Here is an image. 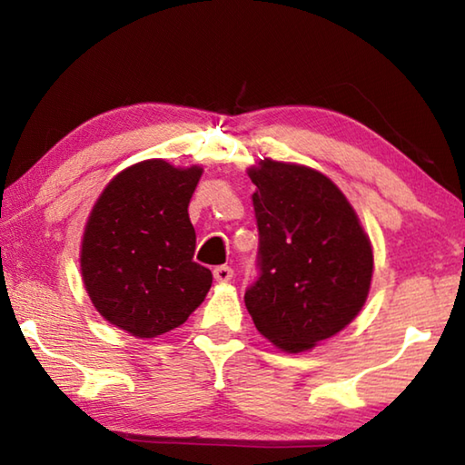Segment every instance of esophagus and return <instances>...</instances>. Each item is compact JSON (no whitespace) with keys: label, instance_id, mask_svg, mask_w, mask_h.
Masks as SVG:
<instances>
[{"label":"esophagus","instance_id":"1","mask_svg":"<svg viewBox=\"0 0 465 465\" xmlns=\"http://www.w3.org/2000/svg\"><path fill=\"white\" fill-rule=\"evenodd\" d=\"M213 277H215V281H219V282H230L232 277H233L232 266H217V269L213 271Z\"/></svg>","mask_w":465,"mask_h":465}]
</instances>
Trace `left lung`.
<instances>
[{
    "label": "left lung",
    "mask_w": 465,
    "mask_h": 465,
    "mask_svg": "<svg viewBox=\"0 0 465 465\" xmlns=\"http://www.w3.org/2000/svg\"><path fill=\"white\" fill-rule=\"evenodd\" d=\"M258 279L243 302L258 332L287 352L341 332L371 287L373 250L346 196L322 172L264 157L248 170Z\"/></svg>",
    "instance_id": "8db88e82"
}]
</instances>
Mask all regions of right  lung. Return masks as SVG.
<instances>
[{
  "label": "right lung",
  "instance_id": "add662e5",
  "mask_svg": "<svg viewBox=\"0 0 465 465\" xmlns=\"http://www.w3.org/2000/svg\"><path fill=\"white\" fill-rule=\"evenodd\" d=\"M203 168L145 160L98 196L82 240V277L94 308L116 328L155 338L184 324L213 274L193 261L188 203Z\"/></svg>",
  "mask_w": 465,
  "mask_h": 465
}]
</instances>
